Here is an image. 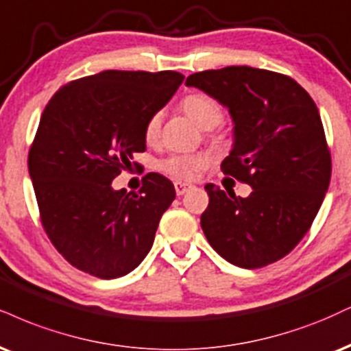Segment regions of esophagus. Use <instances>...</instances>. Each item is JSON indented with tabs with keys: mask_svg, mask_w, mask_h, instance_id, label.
<instances>
[{
	"mask_svg": "<svg viewBox=\"0 0 351 351\" xmlns=\"http://www.w3.org/2000/svg\"><path fill=\"white\" fill-rule=\"evenodd\" d=\"M191 188H193L191 184L181 183V181H178V183H175V191H176V194H178V196H183V194L188 193Z\"/></svg>",
	"mask_w": 351,
	"mask_h": 351,
	"instance_id": "1",
	"label": "esophagus"
}]
</instances>
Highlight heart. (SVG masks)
<instances>
[{
	"label": "heart",
	"instance_id": "b5f03b06",
	"mask_svg": "<svg viewBox=\"0 0 351 351\" xmlns=\"http://www.w3.org/2000/svg\"><path fill=\"white\" fill-rule=\"evenodd\" d=\"M183 111L201 129H213L221 124L223 117L222 104L216 98L206 93H193L180 103ZM162 129V112L152 114L147 121L143 135L149 143H155ZM208 167V158L204 155H173L162 162V170L178 180H193L201 170Z\"/></svg>",
	"mask_w": 351,
	"mask_h": 351
}]
</instances>
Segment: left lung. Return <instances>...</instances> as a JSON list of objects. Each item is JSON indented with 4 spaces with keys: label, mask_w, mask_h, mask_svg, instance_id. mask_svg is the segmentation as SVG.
Here are the masks:
<instances>
[{
    "label": "left lung",
    "mask_w": 351,
    "mask_h": 351,
    "mask_svg": "<svg viewBox=\"0 0 351 351\" xmlns=\"http://www.w3.org/2000/svg\"><path fill=\"white\" fill-rule=\"evenodd\" d=\"M186 84L229 109L234 145L221 168L253 189L240 197L206 184L202 232L235 267L274 263L307 234L330 183L319 109L293 78L252 66L199 71Z\"/></svg>",
    "instance_id": "left-lung-1"
}]
</instances>
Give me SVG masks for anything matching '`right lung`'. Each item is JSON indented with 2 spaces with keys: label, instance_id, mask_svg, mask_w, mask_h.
<instances>
[{
  "label": "right lung",
  "instance_id": "1",
  "mask_svg": "<svg viewBox=\"0 0 351 351\" xmlns=\"http://www.w3.org/2000/svg\"><path fill=\"white\" fill-rule=\"evenodd\" d=\"M184 77L178 71L106 70L62 86L40 116L29 150L40 221L75 268L101 280L124 276L154 245L175 186L147 173L138 194L112 180L145 150L147 121Z\"/></svg>",
  "mask_w": 351,
  "mask_h": 351
}]
</instances>
